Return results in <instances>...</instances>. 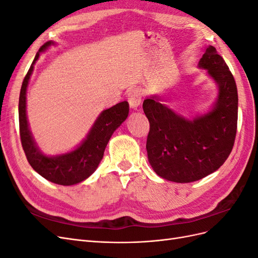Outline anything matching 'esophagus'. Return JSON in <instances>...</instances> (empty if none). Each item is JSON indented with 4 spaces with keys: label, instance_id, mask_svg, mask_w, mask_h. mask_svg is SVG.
I'll return each mask as SVG.
<instances>
[{
    "label": "esophagus",
    "instance_id": "obj_1",
    "mask_svg": "<svg viewBox=\"0 0 258 258\" xmlns=\"http://www.w3.org/2000/svg\"><path fill=\"white\" fill-rule=\"evenodd\" d=\"M128 102L131 108H138L141 104V91L138 88H132L128 92Z\"/></svg>",
    "mask_w": 258,
    "mask_h": 258
}]
</instances>
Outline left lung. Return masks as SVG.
I'll return each instance as SVG.
<instances>
[{"label":"left lung","mask_w":258,"mask_h":258,"mask_svg":"<svg viewBox=\"0 0 258 258\" xmlns=\"http://www.w3.org/2000/svg\"><path fill=\"white\" fill-rule=\"evenodd\" d=\"M218 85L213 110L188 120L160 103V98L144 100L150 121L147 157L162 178L190 183L213 173L228 158L237 134L238 91L228 66L215 47L209 46L199 61Z\"/></svg>","instance_id":"1"}]
</instances>
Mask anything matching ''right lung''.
I'll return each mask as SVG.
<instances>
[{"instance_id":"obj_1","label":"right lung","mask_w":258,"mask_h":258,"mask_svg":"<svg viewBox=\"0 0 258 258\" xmlns=\"http://www.w3.org/2000/svg\"><path fill=\"white\" fill-rule=\"evenodd\" d=\"M51 44L53 42H46L37 51L22 82L19 96V132L21 145L30 166L48 181L69 186L84 181L95 172L101 159L103 158L108 140L111 139L113 132L127 118L129 104L127 101H123L101 113L87 138L73 152L56 157H47L43 155L34 143L28 126L26 93L35 61L40 57V53Z\"/></svg>"}]
</instances>
